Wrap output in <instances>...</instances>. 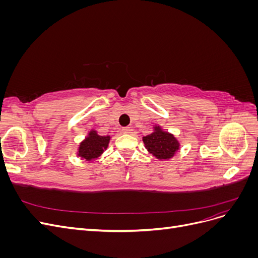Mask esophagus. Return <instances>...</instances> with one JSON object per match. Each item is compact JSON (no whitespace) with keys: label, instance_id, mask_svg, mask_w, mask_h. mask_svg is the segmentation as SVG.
<instances>
[{"label":"esophagus","instance_id":"obj_1","mask_svg":"<svg viewBox=\"0 0 258 258\" xmlns=\"http://www.w3.org/2000/svg\"><path fill=\"white\" fill-rule=\"evenodd\" d=\"M121 131H122V134H124V135H129V134H131V132H132V128H130V127H123L121 129Z\"/></svg>","mask_w":258,"mask_h":258}]
</instances>
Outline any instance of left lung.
<instances>
[{
  "instance_id": "8db88e82",
  "label": "left lung",
  "mask_w": 258,
  "mask_h": 258,
  "mask_svg": "<svg viewBox=\"0 0 258 258\" xmlns=\"http://www.w3.org/2000/svg\"><path fill=\"white\" fill-rule=\"evenodd\" d=\"M154 129L153 134L143 137L147 151L160 160L172 158L179 147L178 141L173 135L163 131L160 127H155Z\"/></svg>"
}]
</instances>
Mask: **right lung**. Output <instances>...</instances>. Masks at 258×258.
<instances>
[{
	"mask_svg": "<svg viewBox=\"0 0 258 258\" xmlns=\"http://www.w3.org/2000/svg\"><path fill=\"white\" fill-rule=\"evenodd\" d=\"M110 136L102 137L97 134V131L91 130L88 137L81 143L77 155L87 161L98 158L106 150L110 142Z\"/></svg>",
	"mask_w": 258,
	"mask_h": 258,
	"instance_id": "1",
	"label": "right lung"
}]
</instances>
